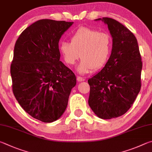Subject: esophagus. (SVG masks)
Wrapping results in <instances>:
<instances>
[{"mask_svg": "<svg viewBox=\"0 0 152 152\" xmlns=\"http://www.w3.org/2000/svg\"><path fill=\"white\" fill-rule=\"evenodd\" d=\"M77 81H78L79 82L84 81L85 80H86V79H85L84 78L81 77H80V76H77Z\"/></svg>", "mask_w": 152, "mask_h": 152, "instance_id": "esophagus-1", "label": "esophagus"}]
</instances>
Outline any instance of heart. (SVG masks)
I'll use <instances>...</instances> for the list:
<instances>
[{"instance_id":"heart-1","label":"heart","mask_w":152,"mask_h":152,"mask_svg":"<svg viewBox=\"0 0 152 152\" xmlns=\"http://www.w3.org/2000/svg\"><path fill=\"white\" fill-rule=\"evenodd\" d=\"M70 41L61 42L60 51L69 65H75L81 57L82 61L77 69L81 74L102 68L112 50L113 41L110 34L87 27L77 29L71 35Z\"/></svg>"}]
</instances>
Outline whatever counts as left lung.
<instances>
[{
  "mask_svg": "<svg viewBox=\"0 0 152 152\" xmlns=\"http://www.w3.org/2000/svg\"><path fill=\"white\" fill-rule=\"evenodd\" d=\"M113 38L110 57L102 71L88 80V103L104 119L118 118L132 107L140 91L142 61L137 39L118 21L103 17Z\"/></svg>",
  "mask_w": 152,
  "mask_h": 152,
  "instance_id": "8db88e82",
  "label": "left lung"
}]
</instances>
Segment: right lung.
<instances>
[{
    "mask_svg": "<svg viewBox=\"0 0 152 152\" xmlns=\"http://www.w3.org/2000/svg\"><path fill=\"white\" fill-rule=\"evenodd\" d=\"M73 22L41 19L16 41L10 65L12 92L33 118L50 123L65 111L76 77L59 61L58 41Z\"/></svg>",
    "mask_w": 152,
    "mask_h": 152,
    "instance_id": "obj_1",
    "label": "right lung"
}]
</instances>
